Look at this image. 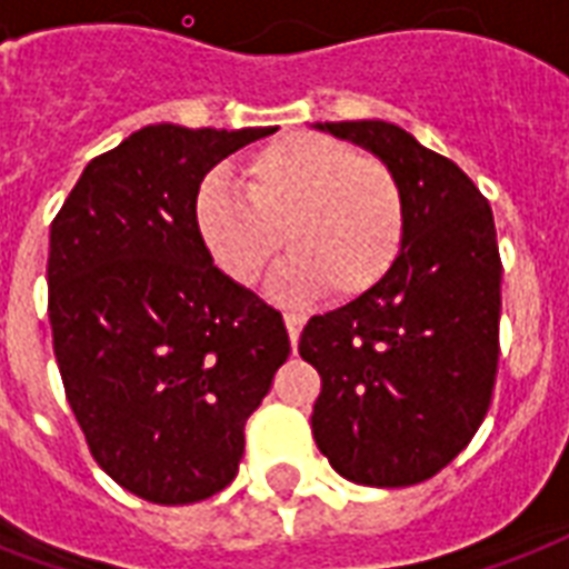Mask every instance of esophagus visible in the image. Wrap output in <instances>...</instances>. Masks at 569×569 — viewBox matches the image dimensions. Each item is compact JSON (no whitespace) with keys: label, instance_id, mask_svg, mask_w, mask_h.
Masks as SVG:
<instances>
[{"label":"esophagus","instance_id":"1","mask_svg":"<svg viewBox=\"0 0 569 569\" xmlns=\"http://www.w3.org/2000/svg\"><path fill=\"white\" fill-rule=\"evenodd\" d=\"M286 330H289V339H292V348L298 346V339H301V328L303 321H307V316H301V312H286Z\"/></svg>","mask_w":569,"mask_h":569}]
</instances>
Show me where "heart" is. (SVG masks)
Instances as JSON below:
<instances>
[{
  "mask_svg": "<svg viewBox=\"0 0 569 569\" xmlns=\"http://www.w3.org/2000/svg\"><path fill=\"white\" fill-rule=\"evenodd\" d=\"M244 190L223 173L200 182L194 230L206 253L239 286H253L280 250L271 277L286 301L330 289L357 298L392 271L405 248L407 203L396 173L319 132H289L241 168Z\"/></svg>",
  "mask_w": 569,
  "mask_h": 569,
  "instance_id": "heart-1",
  "label": "heart"
}]
</instances>
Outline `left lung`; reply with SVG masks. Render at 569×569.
I'll use <instances>...</instances> for the list:
<instances>
[{
  "label": "left lung",
  "mask_w": 569,
  "mask_h": 569,
  "mask_svg": "<svg viewBox=\"0 0 569 569\" xmlns=\"http://www.w3.org/2000/svg\"><path fill=\"white\" fill-rule=\"evenodd\" d=\"M316 129L396 173L407 230L375 289L303 328L298 351L321 375L312 437L355 485H419L467 449L493 396L502 310L493 212L458 164L396 123Z\"/></svg>",
  "instance_id": "1"
}]
</instances>
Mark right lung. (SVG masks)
<instances>
[{
    "label": "right lung",
    "instance_id": "1",
    "mask_svg": "<svg viewBox=\"0 0 569 569\" xmlns=\"http://www.w3.org/2000/svg\"><path fill=\"white\" fill-rule=\"evenodd\" d=\"M277 127L156 123L88 162L49 227V325L93 460L153 505L230 485L244 422L289 357L283 316L214 266L194 194Z\"/></svg>",
    "mask_w": 569,
    "mask_h": 569
}]
</instances>
